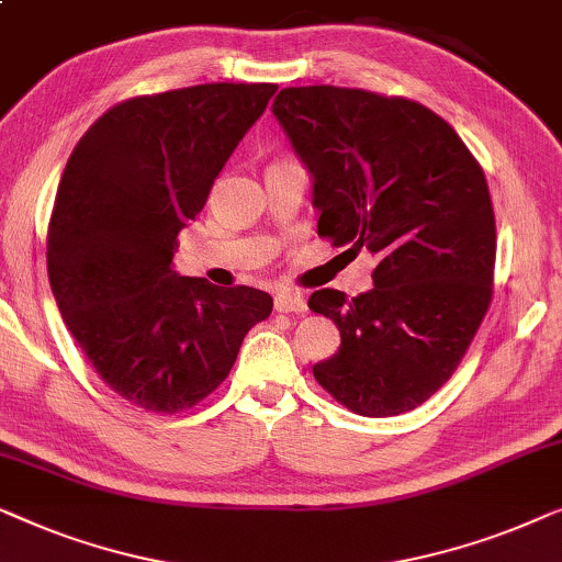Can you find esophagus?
Listing matches in <instances>:
<instances>
[{
	"label": "esophagus",
	"instance_id": "34e87169",
	"mask_svg": "<svg viewBox=\"0 0 562 562\" xmlns=\"http://www.w3.org/2000/svg\"><path fill=\"white\" fill-rule=\"evenodd\" d=\"M274 311L278 313H305L307 311L305 297L300 295V292L280 290L278 295H274Z\"/></svg>",
	"mask_w": 562,
	"mask_h": 562
}]
</instances>
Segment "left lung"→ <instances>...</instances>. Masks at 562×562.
<instances>
[{
	"instance_id": "8db88e82",
	"label": "left lung",
	"mask_w": 562,
	"mask_h": 562,
	"mask_svg": "<svg viewBox=\"0 0 562 562\" xmlns=\"http://www.w3.org/2000/svg\"><path fill=\"white\" fill-rule=\"evenodd\" d=\"M272 114L313 176L318 236L379 259L357 297L315 290L341 330L313 376L363 417L430 400L465 357L494 295L496 224L484 170L453 126L413 99L295 86Z\"/></svg>"
}]
</instances>
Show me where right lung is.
Here are the masks:
<instances>
[{"mask_svg":"<svg viewBox=\"0 0 562 562\" xmlns=\"http://www.w3.org/2000/svg\"><path fill=\"white\" fill-rule=\"evenodd\" d=\"M274 83H201L109 109L63 170L47 278L109 390L147 413L199 405L232 371L272 297L172 270L178 234L265 114Z\"/></svg>","mask_w":562,"mask_h":562,"instance_id":"right-lung-1","label":"right lung"}]
</instances>
